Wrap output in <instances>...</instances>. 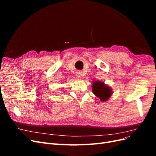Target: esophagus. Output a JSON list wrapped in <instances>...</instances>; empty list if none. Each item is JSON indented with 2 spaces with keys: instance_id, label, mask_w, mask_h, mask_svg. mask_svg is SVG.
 <instances>
[{
  "instance_id": "1",
  "label": "esophagus",
  "mask_w": 156,
  "mask_h": 156,
  "mask_svg": "<svg viewBox=\"0 0 156 156\" xmlns=\"http://www.w3.org/2000/svg\"><path fill=\"white\" fill-rule=\"evenodd\" d=\"M76 75H77V76L78 77H81V76H82V73H81V72H77V74H76Z\"/></svg>"
}]
</instances>
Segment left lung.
Returning <instances> with one entry per match:
<instances>
[{
  "instance_id": "left-lung-1",
  "label": "left lung",
  "mask_w": 156,
  "mask_h": 156,
  "mask_svg": "<svg viewBox=\"0 0 156 156\" xmlns=\"http://www.w3.org/2000/svg\"><path fill=\"white\" fill-rule=\"evenodd\" d=\"M92 91L96 96L100 98L102 101H107L112 94L111 88L103 82L99 81L93 82Z\"/></svg>"
}]
</instances>
